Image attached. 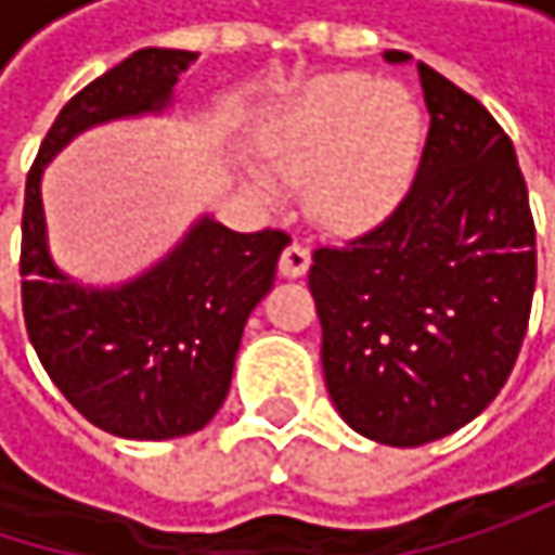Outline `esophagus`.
<instances>
[{
	"instance_id": "esophagus-1",
	"label": "esophagus",
	"mask_w": 555,
	"mask_h": 555,
	"mask_svg": "<svg viewBox=\"0 0 555 555\" xmlns=\"http://www.w3.org/2000/svg\"><path fill=\"white\" fill-rule=\"evenodd\" d=\"M308 267H311V254H308V247H301L298 241H292V244L282 250V257H279V273L285 279L305 276Z\"/></svg>"
}]
</instances>
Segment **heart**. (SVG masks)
I'll list each match as a JSON object with an SVG mask.
<instances>
[{
    "mask_svg": "<svg viewBox=\"0 0 555 555\" xmlns=\"http://www.w3.org/2000/svg\"><path fill=\"white\" fill-rule=\"evenodd\" d=\"M424 118L408 89L370 76H324L288 95L263 125V154L279 179H308L311 215L344 234L383 224L411 189ZM254 189L276 182L250 169Z\"/></svg>",
    "mask_w": 555,
    "mask_h": 555,
    "instance_id": "obj_1",
    "label": "heart"
}]
</instances>
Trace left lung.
Listing matches in <instances>:
<instances>
[{
	"mask_svg": "<svg viewBox=\"0 0 555 555\" xmlns=\"http://www.w3.org/2000/svg\"><path fill=\"white\" fill-rule=\"evenodd\" d=\"M417 76L430 131L408 195L370 234L314 250L308 273L331 401L388 447L440 440L495 401L537 285V231L511 138L427 63Z\"/></svg>",
	"mask_w": 555,
	"mask_h": 555,
	"instance_id": "1",
	"label": "left lung"
}]
</instances>
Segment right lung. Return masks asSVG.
<instances>
[{"label": "right lung", "instance_id": "obj_1", "mask_svg": "<svg viewBox=\"0 0 555 555\" xmlns=\"http://www.w3.org/2000/svg\"><path fill=\"white\" fill-rule=\"evenodd\" d=\"M192 51H134L56 115L25 182L22 308L31 347L63 398L125 440H172L202 430L228 398L244 324L273 288L282 231L237 234L202 215L147 273L121 285H82L51 257L41 176L82 131L172 102Z\"/></svg>", "mask_w": 555, "mask_h": 555}]
</instances>
